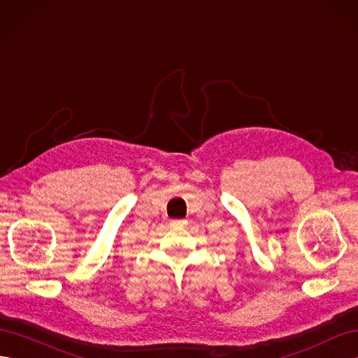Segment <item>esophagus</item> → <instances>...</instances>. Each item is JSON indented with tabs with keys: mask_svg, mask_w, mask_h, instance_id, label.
<instances>
[{
	"mask_svg": "<svg viewBox=\"0 0 358 358\" xmlns=\"http://www.w3.org/2000/svg\"><path fill=\"white\" fill-rule=\"evenodd\" d=\"M187 224V220H182V219H176V220H171L170 226L171 228H184Z\"/></svg>",
	"mask_w": 358,
	"mask_h": 358,
	"instance_id": "1",
	"label": "esophagus"
}]
</instances>
